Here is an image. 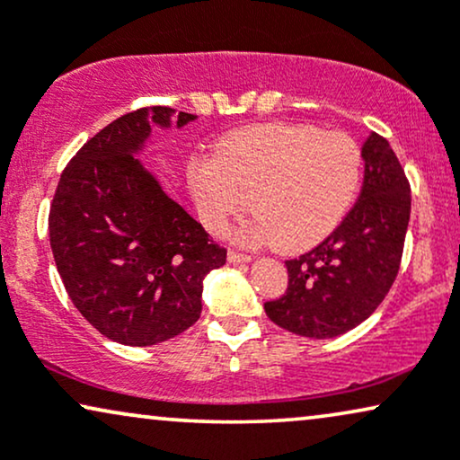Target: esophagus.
I'll use <instances>...</instances> for the list:
<instances>
[{
	"mask_svg": "<svg viewBox=\"0 0 460 460\" xmlns=\"http://www.w3.org/2000/svg\"><path fill=\"white\" fill-rule=\"evenodd\" d=\"M249 260H252V255L249 253L236 252V249H230L228 252V261H232V264H243V261H249Z\"/></svg>",
	"mask_w": 460,
	"mask_h": 460,
	"instance_id": "34e87169",
	"label": "esophagus"
}]
</instances>
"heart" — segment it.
Wrapping results in <instances>:
<instances>
[{"label":"heart","instance_id":"obj_1","mask_svg":"<svg viewBox=\"0 0 460 460\" xmlns=\"http://www.w3.org/2000/svg\"><path fill=\"white\" fill-rule=\"evenodd\" d=\"M363 156L353 137L313 124L274 122L232 133L216 158L190 164L200 216L222 232L252 199L258 216L249 241H274L281 252H306L342 224L359 194Z\"/></svg>","mask_w":460,"mask_h":460}]
</instances>
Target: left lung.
<instances>
[{
	"instance_id": "left-lung-1",
	"label": "left lung",
	"mask_w": 460,
	"mask_h": 460,
	"mask_svg": "<svg viewBox=\"0 0 460 460\" xmlns=\"http://www.w3.org/2000/svg\"><path fill=\"white\" fill-rule=\"evenodd\" d=\"M359 200L317 247L288 260L285 296L268 319L306 338H333L366 321L395 283L410 222V181L383 135L363 143Z\"/></svg>"
}]
</instances>
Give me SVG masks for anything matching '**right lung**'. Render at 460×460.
Returning a JSON list of instances; mask_svg holds the SVG:
<instances>
[{
  "label": "right lung",
  "instance_id": "right-lung-1",
  "mask_svg": "<svg viewBox=\"0 0 460 460\" xmlns=\"http://www.w3.org/2000/svg\"><path fill=\"white\" fill-rule=\"evenodd\" d=\"M172 113L143 107L91 137L63 169L48 213L52 255L74 306L128 347H152L192 327L202 279L228 253L135 158L150 122L169 127ZM194 118L179 111L177 127Z\"/></svg>",
  "mask_w": 460,
  "mask_h": 460
}]
</instances>
